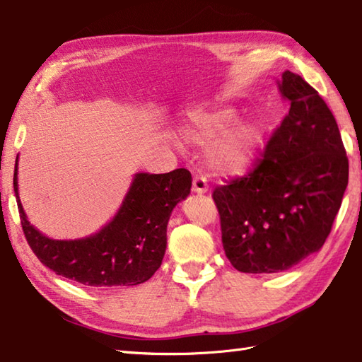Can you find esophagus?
<instances>
[{"instance_id": "obj_1", "label": "esophagus", "mask_w": 362, "mask_h": 362, "mask_svg": "<svg viewBox=\"0 0 362 362\" xmlns=\"http://www.w3.org/2000/svg\"><path fill=\"white\" fill-rule=\"evenodd\" d=\"M192 189H193V193H196V194H206L209 192L207 180L204 179V177H194Z\"/></svg>"}]
</instances>
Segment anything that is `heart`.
Returning a JSON list of instances; mask_svg holds the SVG:
<instances>
[{"label": "heart", "mask_w": 362, "mask_h": 362, "mask_svg": "<svg viewBox=\"0 0 362 362\" xmlns=\"http://www.w3.org/2000/svg\"><path fill=\"white\" fill-rule=\"evenodd\" d=\"M188 147H206L209 169L220 177H240L253 169L264 147L266 131L253 117H239L231 106L189 107L177 128Z\"/></svg>", "instance_id": "1"}]
</instances>
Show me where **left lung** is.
Listing matches in <instances>:
<instances>
[{
    "instance_id": "8db88e82",
    "label": "left lung",
    "mask_w": 362,
    "mask_h": 362,
    "mask_svg": "<svg viewBox=\"0 0 362 362\" xmlns=\"http://www.w3.org/2000/svg\"><path fill=\"white\" fill-rule=\"evenodd\" d=\"M288 114L256 168L215 188L226 258L240 272L277 274L320 252L348 185L336 118L304 78L277 81Z\"/></svg>"
}]
</instances>
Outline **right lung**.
<instances>
[{
  "label": "right lung",
  "instance_id": "1",
  "mask_svg": "<svg viewBox=\"0 0 362 362\" xmlns=\"http://www.w3.org/2000/svg\"><path fill=\"white\" fill-rule=\"evenodd\" d=\"M18 155L14 192L25 238L45 267L85 286L104 290L147 281L161 266L168 223L174 207L187 199L192 174L136 173L115 215L100 231L78 239H52L30 223L18 196Z\"/></svg>",
  "mask_w": 362,
  "mask_h": 362
}]
</instances>
